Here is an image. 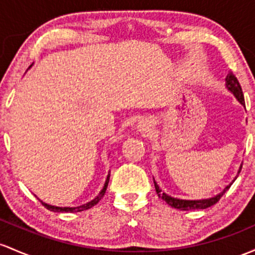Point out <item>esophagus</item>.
Wrapping results in <instances>:
<instances>
[{
    "instance_id": "1",
    "label": "esophagus",
    "mask_w": 255,
    "mask_h": 255,
    "mask_svg": "<svg viewBox=\"0 0 255 255\" xmlns=\"http://www.w3.org/2000/svg\"><path fill=\"white\" fill-rule=\"evenodd\" d=\"M138 128H139V130H140V132H145V133L149 132V125H147L146 121H141L140 123H139Z\"/></svg>"
}]
</instances>
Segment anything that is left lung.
<instances>
[{
	"instance_id": "left-lung-1",
	"label": "left lung",
	"mask_w": 255,
	"mask_h": 255,
	"mask_svg": "<svg viewBox=\"0 0 255 255\" xmlns=\"http://www.w3.org/2000/svg\"><path fill=\"white\" fill-rule=\"evenodd\" d=\"M226 81V88L229 89V91L231 92L232 94H234L235 97H236V99L239 100L240 103L243 106H246L245 104V97H243V92H242V88H241V85H240L239 80H237L236 76H235L232 72H229L228 76L225 78ZM242 169V166L240 167L239 169V174L240 172H241ZM237 178V177H236ZM236 178L234 179V181L236 180ZM232 181V183H234ZM153 183H155V189H156V192H157L158 197H161L162 200L166 201L167 203L170 207H173V208H177V209H180V211H192V209H206L208 208V207L215 205V203L218 202V201L222 198V196L225 194L226 191H228L229 189H230L231 184L230 185H228L225 187V189L223 190L220 194H218L217 196H214V197H211V198H205V200H180V198H174L172 197V196H168L167 194H164V192H162V190L159 189L157 183L155 181V179H153Z\"/></svg>"
}]
</instances>
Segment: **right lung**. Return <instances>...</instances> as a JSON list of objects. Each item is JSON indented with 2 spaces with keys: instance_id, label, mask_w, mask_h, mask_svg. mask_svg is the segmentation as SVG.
Instances as JSON below:
<instances>
[{
  "instance_id": "add662e5",
  "label": "right lung",
  "mask_w": 255,
  "mask_h": 255,
  "mask_svg": "<svg viewBox=\"0 0 255 255\" xmlns=\"http://www.w3.org/2000/svg\"><path fill=\"white\" fill-rule=\"evenodd\" d=\"M109 179H110V173L108 174V178H106L105 180V184H104V187H103L102 191L99 192V195L97 196L94 200H92L91 202L86 203V205H82V206H78V207H57V206H52V205H48V203H44L42 202L41 203L46 207L48 211H52V212H58V213H76V212H82V211H86V209H89L92 208V207H94L97 205L98 202H99L100 200L103 198V196L105 195V191H106V187H108V184H109Z\"/></svg>"
}]
</instances>
